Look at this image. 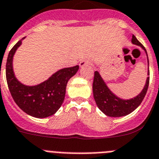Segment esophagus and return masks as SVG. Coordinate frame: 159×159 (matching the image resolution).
I'll use <instances>...</instances> for the list:
<instances>
[{"mask_svg": "<svg viewBox=\"0 0 159 159\" xmlns=\"http://www.w3.org/2000/svg\"><path fill=\"white\" fill-rule=\"evenodd\" d=\"M91 61L90 60H87V59H84L82 60L81 62H80L79 65L81 67H83V66H86V65H91Z\"/></svg>", "mask_w": 159, "mask_h": 159, "instance_id": "esophagus-1", "label": "esophagus"}]
</instances>
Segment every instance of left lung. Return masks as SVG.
Masks as SVG:
<instances>
[{
	"instance_id": "8db88e82",
	"label": "left lung",
	"mask_w": 159,
	"mask_h": 159,
	"mask_svg": "<svg viewBox=\"0 0 159 159\" xmlns=\"http://www.w3.org/2000/svg\"><path fill=\"white\" fill-rule=\"evenodd\" d=\"M132 43L141 47L146 52V50L143 45L137 40V39L134 35H133ZM148 65H149V60H148ZM148 75H150V70L148 71ZM149 83H150V77H147L145 87L138 95L131 99L124 100L118 98L109 90L98 72L95 71L94 82H93V94H94L96 104L105 115L111 117L125 116L133 112L141 104L146 94Z\"/></svg>"
}]
</instances>
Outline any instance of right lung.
<instances>
[{"label": "right lung", "mask_w": 159, "mask_h": 159, "mask_svg": "<svg viewBox=\"0 0 159 159\" xmlns=\"http://www.w3.org/2000/svg\"><path fill=\"white\" fill-rule=\"evenodd\" d=\"M21 44L22 40L13 47L6 62L5 74L10 94L16 104L26 114L36 118L51 116L63 103L68 81L75 75L79 66L61 69L37 86H25L17 80L13 71V57Z\"/></svg>", "instance_id": "obj_1"}]
</instances>
